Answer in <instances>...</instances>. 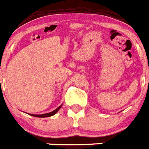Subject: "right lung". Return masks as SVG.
<instances>
[{"instance_id":"right-lung-1","label":"right lung","mask_w":149,"mask_h":149,"mask_svg":"<svg viewBox=\"0 0 149 149\" xmlns=\"http://www.w3.org/2000/svg\"><path fill=\"white\" fill-rule=\"evenodd\" d=\"M62 105H61L60 106L58 107V108H56V110H53V111L50 112V113H45V114H41V115L29 114V115H30V116H34V117H38V118H47V117H50V116H54V115L56 114V113H57L58 111H59V110L61 108V107H62Z\"/></svg>"}]
</instances>
